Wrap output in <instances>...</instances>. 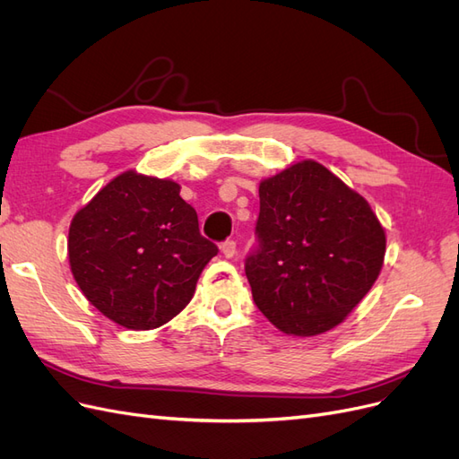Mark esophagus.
Masks as SVG:
<instances>
[{
	"label": "esophagus",
	"mask_w": 459,
	"mask_h": 459,
	"mask_svg": "<svg viewBox=\"0 0 459 459\" xmlns=\"http://www.w3.org/2000/svg\"><path fill=\"white\" fill-rule=\"evenodd\" d=\"M221 253H224V256L226 258H233L235 256V253H238V245H235V241H226V243H221Z\"/></svg>",
	"instance_id": "esophagus-1"
}]
</instances>
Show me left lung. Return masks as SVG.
Returning a JSON list of instances; mask_svg holds the SVG:
<instances>
[{"instance_id":"8db88e82","label":"left lung","mask_w":459,"mask_h":459,"mask_svg":"<svg viewBox=\"0 0 459 459\" xmlns=\"http://www.w3.org/2000/svg\"><path fill=\"white\" fill-rule=\"evenodd\" d=\"M258 195L260 247L245 264L256 307L287 335H322L377 281L385 228L358 191L312 159L264 178Z\"/></svg>"}]
</instances>
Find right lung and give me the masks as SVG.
Here are the masks:
<instances>
[{"label":"right lung","mask_w":459,"mask_h":459,"mask_svg":"<svg viewBox=\"0 0 459 459\" xmlns=\"http://www.w3.org/2000/svg\"><path fill=\"white\" fill-rule=\"evenodd\" d=\"M179 189L174 179L126 170L74 214L68 264L82 293L110 322L134 331L169 324L218 255Z\"/></svg>","instance_id":"right-lung-1"}]
</instances>
